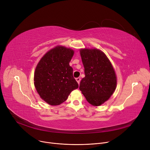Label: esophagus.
Masks as SVG:
<instances>
[{
	"mask_svg": "<svg viewBox=\"0 0 150 150\" xmlns=\"http://www.w3.org/2000/svg\"><path fill=\"white\" fill-rule=\"evenodd\" d=\"M76 81H77V83H78V84H80V81H81L80 78H76Z\"/></svg>",
	"mask_w": 150,
	"mask_h": 150,
	"instance_id": "1",
	"label": "esophagus"
}]
</instances>
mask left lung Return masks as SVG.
Segmentation results:
<instances>
[{
    "label": "left lung",
    "instance_id": "left-lung-1",
    "mask_svg": "<svg viewBox=\"0 0 150 150\" xmlns=\"http://www.w3.org/2000/svg\"><path fill=\"white\" fill-rule=\"evenodd\" d=\"M80 53L85 74L80 89L91 105L99 106L109 100L116 89L115 70L106 54L98 49H81Z\"/></svg>",
    "mask_w": 150,
    "mask_h": 150
}]
</instances>
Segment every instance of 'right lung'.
<instances>
[{"label":"right lung","mask_w":150,"mask_h":150,"mask_svg":"<svg viewBox=\"0 0 150 150\" xmlns=\"http://www.w3.org/2000/svg\"><path fill=\"white\" fill-rule=\"evenodd\" d=\"M74 50L57 45L38 62L34 73V85L41 98L52 106L61 105L70 92L78 88L69 62Z\"/></svg>","instance_id":"obj_1"}]
</instances>
